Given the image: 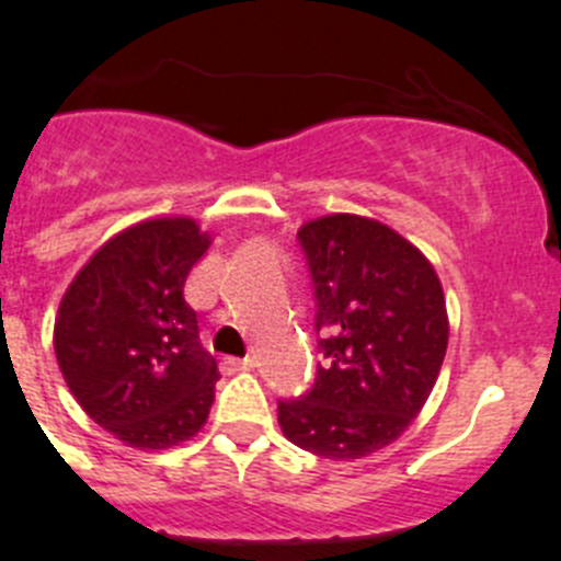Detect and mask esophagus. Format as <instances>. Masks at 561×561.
<instances>
[{
    "instance_id": "esophagus-1",
    "label": "esophagus",
    "mask_w": 561,
    "mask_h": 561,
    "mask_svg": "<svg viewBox=\"0 0 561 561\" xmlns=\"http://www.w3.org/2000/svg\"><path fill=\"white\" fill-rule=\"evenodd\" d=\"M221 368L227 370V374H234V370H251V368H254V357H243V359L224 357Z\"/></svg>"
}]
</instances>
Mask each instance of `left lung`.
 <instances>
[{"mask_svg":"<svg viewBox=\"0 0 561 561\" xmlns=\"http://www.w3.org/2000/svg\"><path fill=\"white\" fill-rule=\"evenodd\" d=\"M298 243L327 365L310 390L279 401V426L323 459H363L426 404L448 348L446 296L426 256L370 218H318Z\"/></svg>","mask_w":561,"mask_h":561,"instance_id":"obj_1","label":"left lung"}]
</instances>
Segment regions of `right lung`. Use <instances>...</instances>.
Masks as SVG:
<instances>
[{"label": "right lung", "mask_w": 561, "mask_h": 561, "mask_svg": "<svg viewBox=\"0 0 561 561\" xmlns=\"http://www.w3.org/2000/svg\"><path fill=\"white\" fill-rule=\"evenodd\" d=\"M207 249L191 218L135 224L88 260L57 310L55 354L68 390L133 448L180 446L216 399L221 374L182 293Z\"/></svg>", "instance_id": "right-lung-1"}]
</instances>
